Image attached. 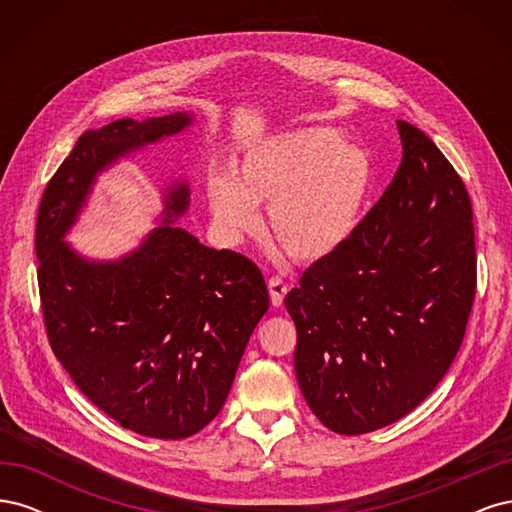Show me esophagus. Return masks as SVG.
<instances>
[{"mask_svg": "<svg viewBox=\"0 0 512 512\" xmlns=\"http://www.w3.org/2000/svg\"><path fill=\"white\" fill-rule=\"evenodd\" d=\"M267 288H269V294H271V303L275 307H280L284 303L286 292H288V284L282 280L280 275H273V277H269Z\"/></svg>", "mask_w": 512, "mask_h": 512, "instance_id": "1", "label": "esophagus"}]
</instances>
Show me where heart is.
<instances>
[{"label":"heart","mask_w":512,"mask_h":512,"mask_svg":"<svg viewBox=\"0 0 512 512\" xmlns=\"http://www.w3.org/2000/svg\"><path fill=\"white\" fill-rule=\"evenodd\" d=\"M374 181L369 153L333 128H297L267 138L241 160L235 179L211 173L207 207L226 243H239L269 205L271 237L301 262L337 252L359 226Z\"/></svg>","instance_id":"heart-1"}]
</instances>
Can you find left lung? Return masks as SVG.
I'll use <instances>...</instances> for the list:
<instances>
[{"mask_svg": "<svg viewBox=\"0 0 512 512\" xmlns=\"http://www.w3.org/2000/svg\"><path fill=\"white\" fill-rule=\"evenodd\" d=\"M397 130L404 153L389 188L284 299L301 393L344 436L399 421L436 389L476 292L466 185L429 136L408 121Z\"/></svg>", "mask_w": 512, "mask_h": 512, "instance_id": "left-lung-1", "label": "left lung"}]
</instances>
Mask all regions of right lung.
I'll list each match as a JSON object with an SVG mask.
<instances>
[{
  "instance_id": "add662e5",
  "label": "right lung",
  "mask_w": 512,
  "mask_h": 512,
  "mask_svg": "<svg viewBox=\"0 0 512 512\" xmlns=\"http://www.w3.org/2000/svg\"><path fill=\"white\" fill-rule=\"evenodd\" d=\"M190 123L188 113H173L85 132L46 185L36 222L40 301L55 356L91 404L160 440L190 438L222 410L269 309L265 277L247 256L213 250L170 224L190 205L185 181L166 192L162 224L119 260H87L64 237L98 173Z\"/></svg>"
}]
</instances>
